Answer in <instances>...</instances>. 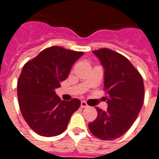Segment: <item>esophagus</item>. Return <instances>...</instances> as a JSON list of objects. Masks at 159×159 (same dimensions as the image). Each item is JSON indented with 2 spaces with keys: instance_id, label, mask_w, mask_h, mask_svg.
I'll return each instance as SVG.
<instances>
[{
  "instance_id": "34e87169",
  "label": "esophagus",
  "mask_w": 159,
  "mask_h": 159,
  "mask_svg": "<svg viewBox=\"0 0 159 159\" xmlns=\"http://www.w3.org/2000/svg\"><path fill=\"white\" fill-rule=\"evenodd\" d=\"M81 107H83V108H86V107H88V104H87L85 101H82L81 102Z\"/></svg>"
}]
</instances>
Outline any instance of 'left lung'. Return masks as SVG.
Listing matches in <instances>:
<instances>
[{"mask_svg":"<svg viewBox=\"0 0 159 159\" xmlns=\"http://www.w3.org/2000/svg\"><path fill=\"white\" fill-rule=\"evenodd\" d=\"M93 53L105 69L104 90L108 107L107 111L97 108L98 116L89 123V129L99 139L114 140L131 128L139 114L144 99L143 80L122 54L108 48Z\"/></svg>","mask_w":159,"mask_h":159,"instance_id":"1","label":"left lung"}]
</instances>
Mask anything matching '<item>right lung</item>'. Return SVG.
<instances>
[{
    "mask_svg": "<svg viewBox=\"0 0 159 159\" xmlns=\"http://www.w3.org/2000/svg\"><path fill=\"white\" fill-rule=\"evenodd\" d=\"M84 52L51 47L26 62L17 81L18 104L30 129L42 136L65 131L71 115L81 105L77 98L61 100L55 93Z\"/></svg>",
    "mask_w": 159,
    "mask_h": 159,
    "instance_id": "obj_1",
    "label": "right lung"
}]
</instances>
